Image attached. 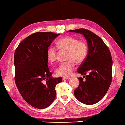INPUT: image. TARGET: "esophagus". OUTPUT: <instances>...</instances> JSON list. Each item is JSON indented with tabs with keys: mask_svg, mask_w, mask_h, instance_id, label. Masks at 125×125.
<instances>
[{
	"mask_svg": "<svg viewBox=\"0 0 125 125\" xmlns=\"http://www.w3.org/2000/svg\"><path fill=\"white\" fill-rule=\"evenodd\" d=\"M70 77H63V80H68V79H70Z\"/></svg>",
	"mask_w": 125,
	"mask_h": 125,
	"instance_id": "esophagus-1",
	"label": "esophagus"
}]
</instances>
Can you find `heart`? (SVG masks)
I'll list each match as a JSON object with an SVG mask.
<instances>
[{"label":"heart","instance_id":"obj_1","mask_svg":"<svg viewBox=\"0 0 125 125\" xmlns=\"http://www.w3.org/2000/svg\"><path fill=\"white\" fill-rule=\"evenodd\" d=\"M58 47L61 50L67 51L66 60L68 61L60 64L55 73L59 76H70L75 67V63L81 64L84 62L88 53L87 44L83 41L71 36H65L57 42ZM58 52L54 46H50L47 50V58L52 63L57 60Z\"/></svg>","mask_w":125,"mask_h":125}]
</instances>
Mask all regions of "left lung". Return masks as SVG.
<instances>
[{"label": "left lung", "mask_w": 125, "mask_h": 125, "mask_svg": "<svg viewBox=\"0 0 125 125\" xmlns=\"http://www.w3.org/2000/svg\"><path fill=\"white\" fill-rule=\"evenodd\" d=\"M83 35L88 45V53L78 73L79 85L74 91L75 97L85 104H93L102 99L112 80V59L110 50L100 37L84 28L68 31Z\"/></svg>", "instance_id": "obj_1"}]
</instances>
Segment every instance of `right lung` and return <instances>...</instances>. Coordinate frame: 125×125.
<instances>
[{
  "label": "right lung",
  "instance_id": "add662e5",
  "mask_svg": "<svg viewBox=\"0 0 125 125\" xmlns=\"http://www.w3.org/2000/svg\"><path fill=\"white\" fill-rule=\"evenodd\" d=\"M39 32L28 36L16 48L14 62L15 81L22 98L37 109L48 107L56 96L55 87L62 78H52L48 66L47 50L59 35Z\"/></svg>",
  "mask_w": 125,
  "mask_h": 125
}]
</instances>
